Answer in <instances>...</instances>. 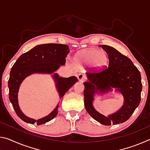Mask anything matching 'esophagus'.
<instances>
[{"label": "esophagus", "instance_id": "34e87169", "mask_svg": "<svg viewBox=\"0 0 150 150\" xmlns=\"http://www.w3.org/2000/svg\"><path fill=\"white\" fill-rule=\"evenodd\" d=\"M77 78H78L79 81L80 82H81V83H83L86 80L85 77L83 74H79V75Z\"/></svg>", "mask_w": 150, "mask_h": 150}]
</instances>
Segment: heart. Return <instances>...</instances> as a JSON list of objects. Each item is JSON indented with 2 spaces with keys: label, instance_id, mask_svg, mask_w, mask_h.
I'll use <instances>...</instances> for the list:
<instances>
[{
  "label": "heart",
  "instance_id": "obj_1",
  "mask_svg": "<svg viewBox=\"0 0 150 150\" xmlns=\"http://www.w3.org/2000/svg\"><path fill=\"white\" fill-rule=\"evenodd\" d=\"M75 59L81 64L91 65L94 69H102L108 62V55L106 52L96 49L83 50L76 55Z\"/></svg>",
  "mask_w": 150,
  "mask_h": 150
}]
</instances>
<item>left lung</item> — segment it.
<instances>
[{
	"label": "left lung",
	"mask_w": 150,
	"mask_h": 150,
	"mask_svg": "<svg viewBox=\"0 0 150 150\" xmlns=\"http://www.w3.org/2000/svg\"><path fill=\"white\" fill-rule=\"evenodd\" d=\"M100 46L108 55V67L100 71L87 73L88 81L83 83L85 107L91 117L103 125L123 123L130 118L140 103V73L130 59L115 48L106 45ZM112 88L123 95L124 105L116 113L106 117L93 108V96L96 93L108 92Z\"/></svg>",
	"instance_id": "obj_1"
}]
</instances>
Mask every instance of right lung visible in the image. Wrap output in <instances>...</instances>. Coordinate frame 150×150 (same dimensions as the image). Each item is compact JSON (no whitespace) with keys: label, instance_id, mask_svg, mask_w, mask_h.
I'll list each match as a JSON object with an SVG mask.
<instances>
[{"label":"right lung","instance_id":"1","mask_svg":"<svg viewBox=\"0 0 150 150\" xmlns=\"http://www.w3.org/2000/svg\"><path fill=\"white\" fill-rule=\"evenodd\" d=\"M69 53L67 45L60 44H46L38 45L26 53L20 55L11 68L8 83L9 99L18 116L27 123L41 125L52 120L58 113L59 104L47 116L38 120L29 118L20 110L18 100L20 86L28 76L33 73L52 74L59 69L61 65L65 64V58ZM52 77L55 82L57 91L60 99L66 92L78 81L75 76L64 78L57 73H54Z\"/></svg>","mask_w":150,"mask_h":150}]
</instances>
